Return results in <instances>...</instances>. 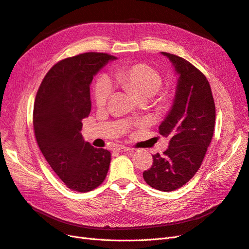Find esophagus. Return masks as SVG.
I'll return each instance as SVG.
<instances>
[{"mask_svg": "<svg viewBox=\"0 0 249 249\" xmlns=\"http://www.w3.org/2000/svg\"><path fill=\"white\" fill-rule=\"evenodd\" d=\"M115 150H116V152H118V153H124V152H130V150H132V148L124 146V145H117Z\"/></svg>", "mask_w": 249, "mask_h": 249, "instance_id": "34e87169", "label": "esophagus"}]
</instances>
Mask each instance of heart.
Listing matches in <instances>:
<instances>
[{"mask_svg":"<svg viewBox=\"0 0 249 249\" xmlns=\"http://www.w3.org/2000/svg\"><path fill=\"white\" fill-rule=\"evenodd\" d=\"M114 81L118 86L133 93L140 101H145L155 95L162 84V77L157 70L146 64L124 66L114 71ZM112 94V85L107 77H102L94 88V100L99 107L105 106ZM172 92L164 88L158 93L157 102L166 105L171 101Z\"/></svg>","mask_w":249,"mask_h":249,"instance_id":"1","label":"heart"}]
</instances>
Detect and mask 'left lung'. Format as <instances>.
<instances>
[{
  "instance_id": "8db88e82",
  "label": "left lung",
  "mask_w": 249,
  "mask_h": 249,
  "mask_svg": "<svg viewBox=\"0 0 249 249\" xmlns=\"http://www.w3.org/2000/svg\"><path fill=\"white\" fill-rule=\"evenodd\" d=\"M161 54L178 76L171 109L159 126L169 146L163 155H153L152 167L143 172V178L155 189L169 192L189 182L199 169L213 137L216 112L205 74L184 58Z\"/></svg>"
}]
</instances>
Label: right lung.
<instances>
[{"label": "right lung", "mask_w": 249, "mask_h": 249, "mask_svg": "<svg viewBox=\"0 0 249 249\" xmlns=\"http://www.w3.org/2000/svg\"><path fill=\"white\" fill-rule=\"evenodd\" d=\"M104 53H84L61 60L48 71L36 94L35 138L52 169L67 188L88 192L99 187L109 170L111 154L93 147L82 136V119L91 111L90 84L109 61Z\"/></svg>", "instance_id": "obj_1"}]
</instances>
